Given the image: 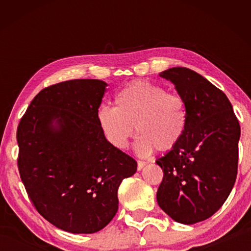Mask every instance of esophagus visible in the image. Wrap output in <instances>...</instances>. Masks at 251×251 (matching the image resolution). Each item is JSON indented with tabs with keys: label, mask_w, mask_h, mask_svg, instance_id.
<instances>
[{
	"label": "esophagus",
	"mask_w": 251,
	"mask_h": 251,
	"mask_svg": "<svg viewBox=\"0 0 251 251\" xmlns=\"http://www.w3.org/2000/svg\"><path fill=\"white\" fill-rule=\"evenodd\" d=\"M145 165H146L145 161L138 160V161H137V169H138V171H142V169L144 168V166H145Z\"/></svg>",
	"instance_id": "1"
}]
</instances>
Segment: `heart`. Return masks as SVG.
Wrapping results in <instances>:
<instances>
[{"label":"heart","instance_id":"heart-1","mask_svg":"<svg viewBox=\"0 0 251 251\" xmlns=\"http://www.w3.org/2000/svg\"><path fill=\"white\" fill-rule=\"evenodd\" d=\"M100 129L110 145L125 150L134 134L135 150L142 156L152 151H167L184 136L188 115L186 101L178 93L147 80H134L114 97V107H101L97 114Z\"/></svg>","mask_w":251,"mask_h":251}]
</instances>
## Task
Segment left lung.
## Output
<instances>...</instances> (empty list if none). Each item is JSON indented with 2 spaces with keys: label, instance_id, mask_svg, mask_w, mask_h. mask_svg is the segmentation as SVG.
Masks as SVG:
<instances>
[{
  "label": "left lung",
  "instance_id": "left-lung-1",
  "mask_svg": "<svg viewBox=\"0 0 251 251\" xmlns=\"http://www.w3.org/2000/svg\"><path fill=\"white\" fill-rule=\"evenodd\" d=\"M186 101L187 128L180 142L156 160L164 172L157 202L177 223L211 217L235 185L240 126L231 103L203 76L186 67L159 74Z\"/></svg>",
  "mask_w": 251,
  "mask_h": 251
}]
</instances>
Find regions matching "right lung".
<instances>
[{
  "label": "right lung",
  "instance_id": "1",
  "mask_svg": "<svg viewBox=\"0 0 251 251\" xmlns=\"http://www.w3.org/2000/svg\"><path fill=\"white\" fill-rule=\"evenodd\" d=\"M107 84L72 79L45 87L21 118L18 166L29 199L55 227L100 231L118 209L117 190L137 163L110 145L97 114Z\"/></svg>",
  "mask_w": 251,
  "mask_h": 251
}]
</instances>
